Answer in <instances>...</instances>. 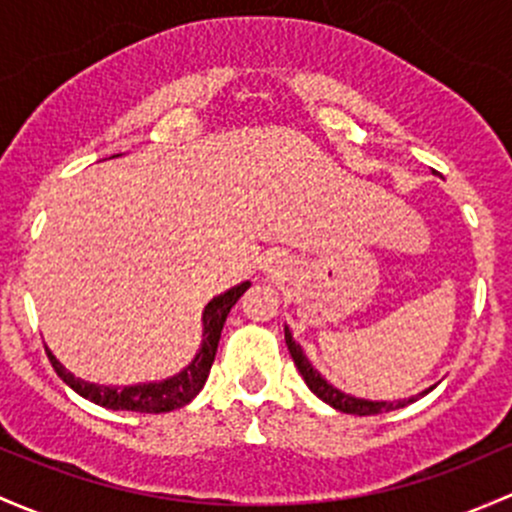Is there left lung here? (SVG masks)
<instances>
[{
  "mask_svg": "<svg viewBox=\"0 0 512 512\" xmlns=\"http://www.w3.org/2000/svg\"><path fill=\"white\" fill-rule=\"evenodd\" d=\"M284 341H287V348L289 353H292L294 358V365L299 368L301 378H304V383L309 385V390L314 392L319 400H324L326 405H331L333 410H341L346 414H358V417H370V414H380V412H392V410H400V407L410 405V402L417 400V397L427 395V392H422V395L417 397H410V400H400V402H370V400H358V397H351L346 395V392L336 390L333 385H328L324 378H321L319 373H316L314 368H311V363L306 360V355L297 343L292 341V333H289V328H284Z\"/></svg>",
  "mask_w": 512,
  "mask_h": 512,
  "instance_id": "8db88e82",
  "label": "left lung"
}]
</instances>
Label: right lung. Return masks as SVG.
<instances>
[{
    "mask_svg": "<svg viewBox=\"0 0 512 512\" xmlns=\"http://www.w3.org/2000/svg\"><path fill=\"white\" fill-rule=\"evenodd\" d=\"M250 282H242L238 287H233L230 292L220 294L213 301H208L206 311H203V346L198 351L196 358L191 360L186 370H181L174 378L164 380V383H149V385H132V387H107V385H95L85 383V380L75 378L68 373L51 351L48 360H51L53 370L58 373V378L66 385H71L80 397L95 402V405L107 407V410L117 412H144V414H159V412H171L179 410V407L188 405L193 397L201 392L203 383L208 380L211 373V365L215 360V351H218L220 343V331H223L225 319H228L230 309L235 306L242 294L247 292Z\"/></svg>",
    "mask_w": 512,
    "mask_h": 512,
    "instance_id": "obj_1",
    "label": "right lung"
}]
</instances>
